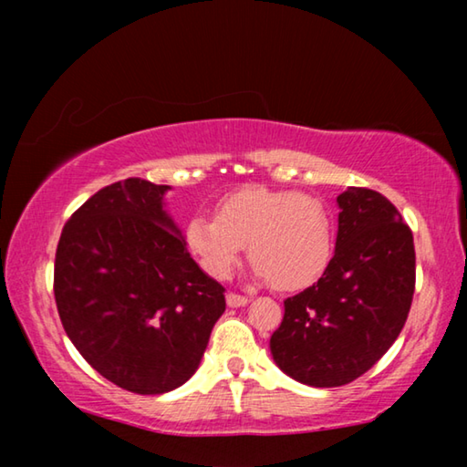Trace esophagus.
<instances>
[{
	"instance_id": "obj_1",
	"label": "esophagus",
	"mask_w": 467,
	"mask_h": 467,
	"mask_svg": "<svg viewBox=\"0 0 467 467\" xmlns=\"http://www.w3.org/2000/svg\"><path fill=\"white\" fill-rule=\"evenodd\" d=\"M247 303H249V298L243 296V295H236V292H228V295H226V305L228 306H244Z\"/></svg>"
}]
</instances>
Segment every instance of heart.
Returning a JSON list of instances; mask_svg holds the SVG:
<instances>
[{
    "label": "heart",
    "mask_w": 467,
    "mask_h": 467,
    "mask_svg": "<svg viewBox=\"0 0 467 467\" xmlns=\"http://www.w3.org/2000/svg\"><path fill=\"white\" fill-rule=\"evenodd\" d=\"M189 251L212 278L224 280L249 243L253 274L278 290H298L321 278L334 255V220L317 195L247 185L224 195L216 216L185 224Z\"/></svg>",
    "instance_id": "1"
}]
</instances>
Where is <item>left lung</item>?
I'll return each mask as SVG.
<instances>
[{
  "label": "left lung",
  "instance_id": "obj_1",
  "mask_svg": "<svg viewBox=\"0 0 467 467\" xmlns=\"http://www.w3.org/2000/svg\"><path fill=\"white\" fill-rule=\"evenodd\" d=\"M337 205L327 270L284 300V319L270 339L275 365L311 387L365 375L398 339L414 296V236L398 208L367 187H348Z\"/></svg>",
  "mask_w": 467,
  "mask_h": 467
}]
</instances>
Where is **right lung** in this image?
Here are the masks:
<instances>
[{
	"mask_svg": "<svg viewBox=\"0 0 467 467\" xmlns=\"http://www.w3.org/2000/svg\"><path fill=\"white\" fill-rule=\"evenodd\" d=\"M169 185L131 177L102 187L63 226L55 303L86 362L121 389L158 395L192 377L224 288L200 270L164 210Z\"/></svg>",
	"mask_w": 467,
	"mask_h": 467,
	"instance_id": "add662e5",
	"label": "right lung"
}]
</instances>
